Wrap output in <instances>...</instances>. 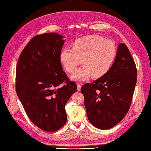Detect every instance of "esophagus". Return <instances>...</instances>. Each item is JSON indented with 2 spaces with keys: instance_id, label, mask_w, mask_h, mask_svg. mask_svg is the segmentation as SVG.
Segmentation results:
<instances>
[{
  "instance_id": "1",
  "label": "esophagus",
  "mask_w": 151,
  "mask_h": 151,
  "mask_svg": "<svg viewBox=\"0 0 151 151\" xmlns=\"http://www.w3.org/2000/svg\"><path fill=\"white\" fill-rule=\"evenodd\" d=\"M77 87H78V91H80L81 90V84L78 83L77 84Z\"/></svg>"
}]
</instances>
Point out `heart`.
<instances>
[{
	"label": "heart",
	"instance_id": "heart-1",
	"mask_svg": "<svg viewBox=\"0 0 151 151\" xmlns=\"http://www.w3.org/2000/svg\"><path fill=\"white\" fill-rule=\"evenodd\" d=\"M113 42L99 35L79 38L72 48H64L60 53V60L68 73H73L81 64L83 66L71 76L74 81H84L92 76L98 79L105 75L111 67L116 55Z\"/></svg>",
	"mask_w": 151,
	"mask_h": 151
}]
</instances>
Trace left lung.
Segmentation results:
<instances>
[{
  "instance_id": "1",
  "label": "left lung",
  "mask_w": 151,
  "mask_h": 151,
  "mask_svg": "<svg viewBox=\"0 0 151 151\" xmlns=\"http://www.w3.org/2000/svg\"><path fill=\"white\" fill-rule=\"evenodd\" d=\"M137 70L124 43L118 46L116 56L108 72L81 88L87 116L96 127H113L128 113L137 83Z\"/></svg>"
}]
</instances>
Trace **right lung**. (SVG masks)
<instances>
[{"label":"right lung","instance_id":"1","mask_svg":"<svg viewBox=\"0 0 151 151\" xmlns=\"http://www.w3.org/2000/svg\"><path fill=\"white\" fill-rule=\"evenodd\" d=\"M63 38L54 32L35 36L21 52L16 69V91L24 109L32 123L47 132L65 125V106L77 91L61 65Z\"/></svg>","mask_w":151,"mask_h":151}]
</instances>
